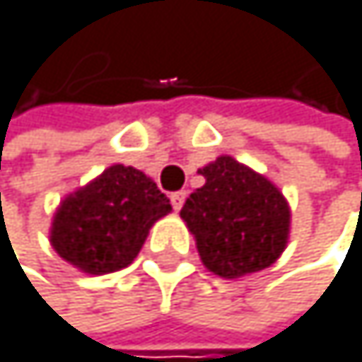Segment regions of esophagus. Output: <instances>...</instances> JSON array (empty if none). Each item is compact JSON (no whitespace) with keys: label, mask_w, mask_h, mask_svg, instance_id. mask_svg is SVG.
Wrapping results in <instances>:
<instances>
[{"label":"esophagus","mask_w":362,"mask_h":362,"mask_svg":"<svg viewBox=\"0 0 362 362\" xmlns=\"http://www.w3.org/2000/svg\"><path fill=\"white\" fill-rule=\"evenodd\" d=\"M185 199H187V191H175V193H171V204H173L175 211L182 209Z\"/></svg>","instance_id":"obj_1"}]
</instances>
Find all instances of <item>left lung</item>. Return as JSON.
Returning <instances> with one entry per match:
<instances>
[{"mask_svg":"<svg viewBox=\"0 0 362 362\" xmlns=\"http://www.w3.org/2000/svg\"><path fill=\"white\" fill-rule=\"evenodd\" d=\"M199 173L206 182L187 197L180 215L204 266L235 279L277 262L290 230V209L279 189L230 156Z\"/></svg>","mask_w":362,"mask_h":362,"instance_id":"left-lung-1","label":"left lung"}]
</instances>
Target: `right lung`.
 Returning a JSON list of instances; mask_svg holds the SVG:
<instances>
[{
	"label": "right lung",
	"instance_id": "right-lung-1",
	"mask_svg": "<svg viewBox=\"0 0 362 362\" xmlns=\"http://www.w3.org/2000/svg\"><path fill=\"white\" fill-rule=\"evenodd\" d=\"M169 211V197L151 177L134 167L114 165L63 199L50 242L83 272H114L134 262L153 222Z\"/></svg>",
	"mask_w": 362,
	"mask_h": 362
}]
</instances>
